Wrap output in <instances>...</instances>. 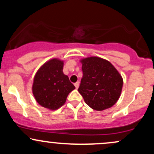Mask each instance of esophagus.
I'll use <instances>...</instances> for the list:
<instances>
[{
	"label": "esophagus",
	"mask_w": 154,
	"mask_h": 154,
	"mask_svg": "<svg viewBox=\"0 0 154 154\" xmlns=\"http://www.w3.org/2000/svg\"><path fill=\"white\" fill-rule=\"evenodd\" d=\"M79 82H77L75 83V88H77V89L79 88Z\"/></svg>",
	"instance_id": "obj_1"
}]
</instances>
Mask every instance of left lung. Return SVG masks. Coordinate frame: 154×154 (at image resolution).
I'll return each instance as SVG.
<instances>
[{"instance_id": "left-lung-1", "label": "left lung", "mask_w": 154, "mask_h": 154, "mask_svg": "<svg viewBox=\"0 0 154 154\" xmlns=\"http://www.w3.org/2000/svg\"><path fill=\"white\" fill-rule=\"evenodd\" d=\"M83 72L79 93L85 102L96 111L114 106L119 99L123 79L109 61L98 57L82 59Z\"/></svg>"}]
</instances>
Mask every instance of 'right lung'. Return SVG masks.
<instances>
[{
	"mask_svg": "<svg viewBox=\"0 0 154 154\" xmlns=\"http://www.w3.org/2000/svg\"><path fill=\"white\" fill-rule=\"evenodd\" d=\"M62 61L54 59L40 68L35 76L32 93L43 107L56 110L64 104L69 93L75 89L68 76L63 73Z\"/></svg>",
	"mask_w": 154,
	"mask_h": 154,
	"instance_id": "add662e5",
	"label": "right lung"
}]
</instances>
